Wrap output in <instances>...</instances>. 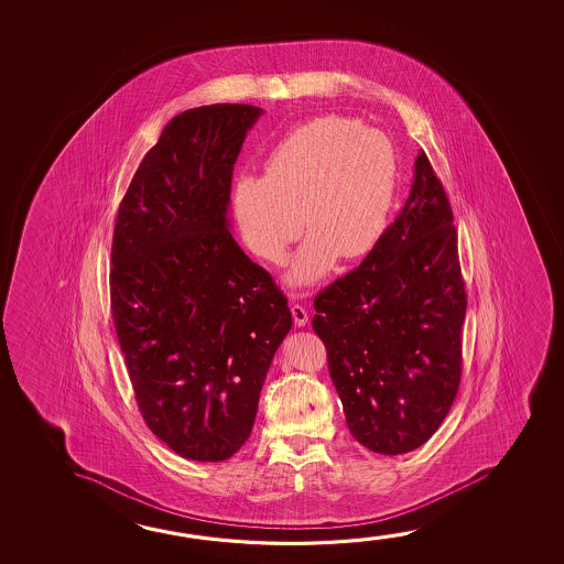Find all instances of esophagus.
<instances>
[{
	"label": "esophagus",
	"mask_w": 564,
	"mask_h": 564,
	"mask_svg": "<svg viewBox=\"0 0 564 564\" xmlns=\"http://www.w3.org/2000/svg\"><path fill=\"white\" fill-rule=\"evenodd\" d=\"M291 314H293V321H295V326H305L308 323V314H306L305 308L301 305H291Z\"/></svg>",
	"instance_id": "34e87169"
}]
</instances>
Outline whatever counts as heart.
<instances>
[{
	"mask_svg": "<svg viewBox=\"0 0 564 564\" xmlns=\"http://www.w3.org/2000/svg\"><path fill=\"white\" fill-rule=\"evenodd\" d=\"M398 178V153L383 131L323 116L289 131L271 149L263 176H240L231 206L246 246L278 265L305 220L311 234L286 281L308 285L336 258H361L376 248L388 228Z\"/></svg>",
	"mask_w": 564,
	"mask_h": 564,
	"instance_id": "obj_1",
	"label": "heart"
}]
</instances>
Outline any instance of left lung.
Instances as JSON below:
<instances>
[{"label": "left lung", "mask_w": 564, "mask_h": 564, "mask_svg": "<svg viewBox=\"0 0 564 564\" xmlns=\"http://www.w3.org/2000/svg\"><path fill=\"white\" fill-rule=\"evenodd\" d=\"M453 208L425 151L395 223L314 299L313 328L351 436L371 453L425 444L458 393L466 291Z\"/></svg>", "instance_id": "1"}]
</instances>
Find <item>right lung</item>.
Masks as SVG:
<instances>
[{"label": "right lung", "mask_w": 564, "mask_h": 564, "mask_svg": "<svg viewBox=\"0 0 564 564\" xmlns=\"http://www.w3.org/2000/svg\"><path fill=\"white\" fill-rule=\"evenodd\" d=\"M261 113L213 104L175 116L113 228L111 316L139 411L188 460L240 451L293 326L279 286L230 234L231 171Z\"/></svg>", "instance_id": "1"}]
</instances>
